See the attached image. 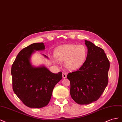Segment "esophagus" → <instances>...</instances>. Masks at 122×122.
<instances>
[{
	"instance_id": "obj_1",
	"label": "esophagus",
	"mask_w": 122,
	"mask_h": 122,
	"mask_svg": "<svg viewBox=\"0 0 122 122\" xmlns=\"http://www.w3.org/2000/svg\"><path fill=\"white\" fill-rule=\"evenodd\" d=\"M66 76H67L66 73L63 72V74H62V77H63V78L65 79L66 78Z\"/></svg>"
}]
</instances>
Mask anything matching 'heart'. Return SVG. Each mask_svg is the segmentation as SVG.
Wrapping results in <instances>:
<instances>
[{
  "label": "heart",
  "mask_w": 122,
  "mask_h": 122,
  "mask_svg": "<svg viewBox=\"0 0 122 122\" xmlns=\"http://www.w3.org/2000/svg\"><path fill=\"white\" fill-rule=\"evenodd\" d=\"M54 56L58 61H64L67 69L75 70L84 64L87 56V50L83 45L66 44L56 48ZM53 62H56L54 60Z\"/></svg>",
  "instance_id": "1"
}]
</instances>
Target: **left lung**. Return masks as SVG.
<instances>
[{
    "label": "left lung",
    "mask_w": 122,
    "mask_h": 122,
    "mask_svg": "<svg viewBox=\"0 0 122 122\" xmlns=\"http://www.w3.org/2000/svg\"><path fill=\"white\" fill-rule=\"evenodd\" d=\"M87 56L82 66L70 72V94L75 102L80 105L89 104L98 100L108 82L109 61L102 48L92 42L85 40Z\"/></svg>",
    "instance_id": "left-lung-1"
}]
</instances>
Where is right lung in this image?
Listing matches in <instances>:
<instances>
[{"label":"right lung","instance_id":"right-lung-1","mask_svg":"<svg viewBox=\"0 0 122 122\" xmlns=\"http://www.w3.org/2000/svg\"><path fill=\"white\" fill-rule=\"evenodd\" d=\"M44 50L43 43H33L24 48L17 56L11 68L13 91L24 105L30 108L46 106L54 87L62 78L61 71L54 74L44 65L35 67L32 65V55L36 51Z\"/></svg>","mask_w":122,"mask_h":122}]
</instances>
